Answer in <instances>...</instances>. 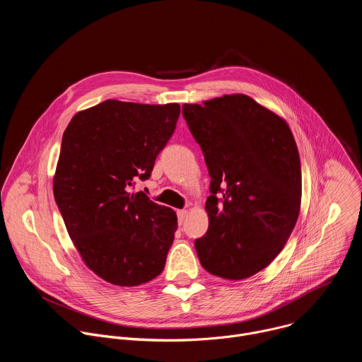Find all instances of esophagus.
Instances as JSON below:
<instances>
[{"label":"esophagus","mask_w":362,"mask_h":362,"mask_svg":"<svg viewBox=\"0 0 362 362\" xmlns=\"http://www.w3.org/2000/svg\"><path fill=\"white\" fill-rule=\"evenodd\" d=\"M186 216H187V211H177V219H179V223H183L185 222V219H186Z\"/></svg>","instance_id":"esophagus-1"}]
</instances>
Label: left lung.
<instances>
[{"instance_id": "obj_1", "label": "left lung", "mask_w": 362, "mask_h": 362, "mask_svg": "<svg viewBox=\"0 0 362 362\" xmlns=\"http://www.w3.org/2000/svg\"><path fill=\"white\" fill-rule=\"evenodd\" d=\"M182 113L211 176L209 228L194 240L202 267L239 281L284 249L300 209L299 153L286 122L245 94H226Z\"/></svg>"}]
</instances>
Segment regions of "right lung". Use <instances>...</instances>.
Returning <instances> with one entry per match:
<instances>
[{
  "label": "right lung",
  "mask_w": 362,
  "mask_h": 362,
  "mask_svg": "<svg viewBox=\"0 0 362 362\" xmlns=\"http://www.w3.org/2000/svg\"><path fill=\"white\" fill-rule=\"evenodd\" d=\"M179 115L177 103L106 100L78 112L63 134L56 203L81 259L106 282L137 286L165 268L177 216L132 189L150 177Z\"/></svg>",
  "instance_id": "obj_1"
}]
</instances>
